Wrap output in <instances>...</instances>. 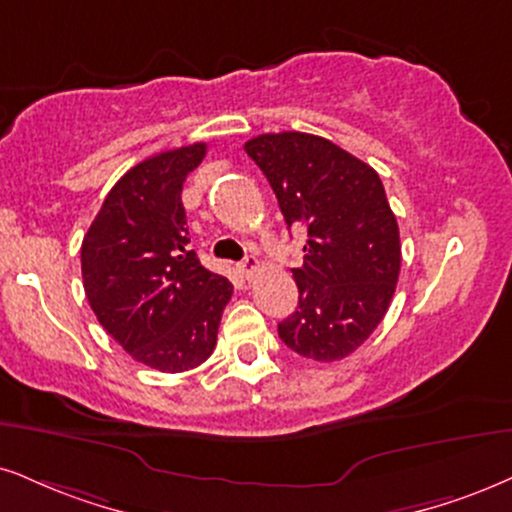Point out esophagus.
<instances>
[{
	"label": "esophagus",
	"mask_w": 512,
	"mask_h": 512,
	"mask_svg": "<svg viewBox=\"0 0 512 512\" xmlns=\"http://www.w3.org/2000/svg\"><path fill=\"white\" fill-rule=\"evenodd\" d=\"M256 268H258V261H256V256H246L242 263H239V273H242L246 280H249L251 275L256 273Z\"/></svg>",
	"instance_id": "34e87169"
}]
</instances>
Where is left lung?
Instances as JSON below:
<instances>
[{
    "label": "left lung",
    "instance_id": "obj_1",
    "mask_svg": "<svg viewBox=\"0 0 512 512\" xmlns=\"http://www.w3.org/2000/svg\"><path fill=\"white\" fill-rule=\"evenodd\" d=\"M273 187L287 227H304V266L292 268L299 306L277 325L311 361L346 358L382 323L401 270V239L380 175L308 132L244 144Z\"/></svg>",
    "mask_w": 512,
    "mask_h": 512
}]
</instances>
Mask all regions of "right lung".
<instances>
[{
  "instance_id": "right-lung-1",
  "label": "right lung",
  "mask_w": 512,
  "mask_h": 512,
  "mask_svg": "<svg viewBox=\"0 0 512 512\" xmlns=\"http://www.w3.org/2000/svg\"><path fill=\"white\" fill-rule=\"evenodd\" d=\"M206 144L137 163L106 194L82 239V285L94 315L137 363L197 368L216 349L230 280L187 249L182 185Z\"/></svg>"
}]
</instances>
